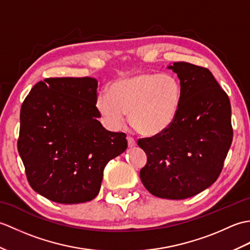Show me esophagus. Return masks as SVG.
Here are the masks:
<instances>
[{
	"instance_id": "esophagus-1",
	"label": "esophagus",
	"mask_w": 250,
	"mask_h": 250,
	"mask_svg": "<svg viewBox=\"0 0 250 250\" xmlns=\"http://www.w3.org/2000/svg\"><path fill=\"white\" fill-rule=\"evenodd\" d=\"M126 141H128V146L129 147H134L136 145V142L134 140V137H132V136L129 135L128 137H126Z\"/></svg>"
}]
</instances>
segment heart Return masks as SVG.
Listing matches in <instances>:
<instances>
[{"mask_svg":"<svg viewBox=\"0 0 250 250\" xmlns=\"http://www.w3.org/2000/svg\"><path fill=\"white\" fill-rule=\"evenodd\" d=\"M182 88L169 74L139 73L100 93L97 108L106 125L119 129L129 115L131 125L144 135H157L171 125L178 114Z\"/></svg>","mask_w":250,"mask_h":250,"instance_id":"b5f03b06","label":"heart"}]
</instances>
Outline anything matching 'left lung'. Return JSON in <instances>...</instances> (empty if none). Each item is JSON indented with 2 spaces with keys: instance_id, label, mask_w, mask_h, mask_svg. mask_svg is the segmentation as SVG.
<instances>
[{
  "instance_id": "1",
  "label": "left lung",
  "mask_w": 250,
  "mask_h": 250,
  "mask_svg": "<svg viewBox=\"0 0 250 250\" xmlns=\"http://www.w3.org/2000/svg\"><path fill=\"white\" fill-rule=\"evenodd\" d=\"M168 68L180 81L179 110L167 129L137 141L147 156L140 177L158 198L183 200L219 177L233 139L231 104L208 68L188 62Z\"/></svg>"
}]
</instances>
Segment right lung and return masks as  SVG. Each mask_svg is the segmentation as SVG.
<instances>
[{"label":"right lung","mask_w":250,"mask_h":250,"mask_svg":"<svg viewBox=\"0 0 250 250\" xmlns=\"http://www.w3.org/2000/svg\"><path fill=\"white\" fill-rule=\"evenodd\" d=\"M98 81L51 77L39 82L20 110L18 151L34 191L62 204L98 195L106 164L126 149V135L97 119Z\"/></svg>","instance_id":"add662e5"}]
</instances>
